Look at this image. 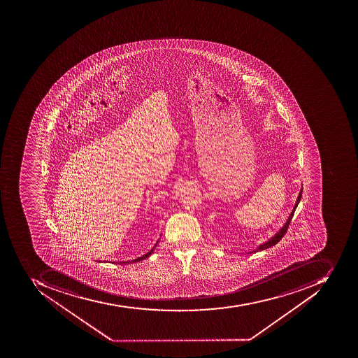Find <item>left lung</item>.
<instances>
[{
  "label": "left lung",
  "mask_w": 358,
  "mask_h": 358,
  "mask_svg": "<svg viewBox=\"0 0 358 358\" xmlns=\"http://www.w3.org/2000/svg\"><path fill=\"white\" fill-rule=\"evenodd\" d=\"M302 196V188L301 190H300L299 195H298L297 201H296V203H294V209H292V213H290V216L288 217V219H287L286 223H285L284 226L282 227V229L277 232L276 234H275L274 236H271V238H269L268 241L264 242L263 244H259V246H257V249L253 250V251L248 252V254H252V253H257V252L259 251H263V250L268 249V248H271V246H274L275 244L278 243L280 240H282V236H285V234L287 232V229H288V227H289L290 221H292V217H294V211H296V208H297L298 203H299L300 199H301Z\"/></svg>",
  "instance_id": "obj_1"
}]
</instances>
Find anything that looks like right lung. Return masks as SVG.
I'll use <instances>...</instances> for the list:
<instances>
[{
	"mask_svg": "<svg viewBox=\"0 0 358 358\" xmlns=\"http://www.w3.org/2000/svg\"><path fill=\"white\" fill-rule=\"evenodd\" d=\"M157 242H159V240H157V243L155 244V246H153L152 249L150 250L148 253H145V255H142V257H138V259H132V261H124V262H113V263L116 264H129V263H137V262L143 261V259H148V257L151 255V254L153 253V250L157 248Z\"/></svg>",
	"mask_w": 358,
	"mask_h": 358,
	"instance_id": "right-lung-1",
	"label": "right lung"
}]
</instances>
